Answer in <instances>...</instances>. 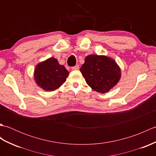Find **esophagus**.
Returning <instances> with one entry per match:
<instances>
[{
  "mask_svg": "<svg viewBox=\"0 0 156 156\" xmlns=\"http://www.w3.org/2000/svg\"><path fill=\"white\" fill-rule=\"evenodd\" d=\"M79 69V66L78 65H76L75 66H74V67L72 68V69H73V70H75V69Z\"/></svg>",
  "mask_w": 156,
  "mask_h": 156,
  "instance_id": "obj_1",
  "label": "esophagus"
}]
</instances>
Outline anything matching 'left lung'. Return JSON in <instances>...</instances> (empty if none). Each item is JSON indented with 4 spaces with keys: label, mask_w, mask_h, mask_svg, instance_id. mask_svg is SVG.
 <instances>
[{
    "label": "left lung",
    "mask_w": 156,
    "mask_h": 156,
    "mask_svg": "<svg viewBox=\"0 0 156 156\" xmlns=\"http://www.w3.org/2000/svg\"><path fill=\"white\" fill-rule=\"evenodd\" d=\"M80 70L89 87L101 93L108 92L118 83L121 76V68L117 62L106 55L87 56Z\"/></svg>",
    "instance_id": "obj_1"
}]
</instances>
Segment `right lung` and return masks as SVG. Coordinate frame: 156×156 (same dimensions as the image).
Returning <instances> with one entry per match:
<instances>
[{
  "label": "right lung",
  "instance_id": "1",
  "mask_svg": "<svg viewBox=\"0 0 156 156\" xmlns=\"http://www.w3.org/2000/svg\"><path fill=\"white\" fill-rule=\"evenodd\" d=\"M69 72L57 59L49 58L35 66L34 79L39 87L45 91H54L64 83Z\"/></svg>",
  "mask_w": 156,
  "mask_h": 156
}]
</instances>
